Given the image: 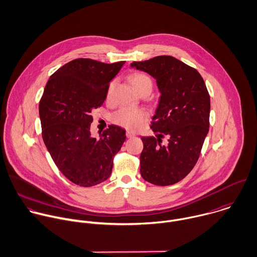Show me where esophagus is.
Here are the masks:
<instances>
[{"label": "esophagus", "instance_id": "obj_1", "mask_svg": "<svg viewBox=\"0 0 257 257\" xmlns=\"http://www.w3.org/2000/svg\"><path fill=\"white\" fill-rule=\"evenodd\" d=\"M126 136H127V138H133V137L136 136V134L133 131H127Z\"/></svg>", "mask_w": 257, "mask_h": 257}]
</instances>
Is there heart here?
Returning <instances> with one entry per match:
<instances>
[{"label":"heart","instance_id":"heart-1","mask_svg":"<svg viewBox=\"0 0 257 257\" xmlns=\"http://www.w3.org/2000/svg\"><path fill=\"white\" fill-rule=\"evenodd\" d=\"M129 81L136 93H138L142 90L151 91V89H152L151 79L143 73H135V74L131 75ZM111 88H112V85L110 86V88L108 90V96L110 94ZM145 118H146L145 112L140 109L123 108V109L119 110L114 115V121L117 124L127 128V129H131V130L139 128L144 123Z\"/></svg>","mask_w":257,"mask_h":257}]
</instances>
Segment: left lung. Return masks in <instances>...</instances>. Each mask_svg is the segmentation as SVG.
<instances>
[{"mask_svg": "<svg viewBox=\"0 0 257 257\" xmlns=\"http://www.w3.org/2000/svg\"><path fill=\"white\" fill-rule=\"evenodd\" d=\"M131 68L152 76L160 93L151 122L156 135L141 137V176L159 186L177 183L195 166L209 130L206 85L197 70L172 56L133 62Z\"/></svg>", "mask_w": 257, "mask_h": 257, "instance_id": "1", "label": "left lung"}]
</instances>
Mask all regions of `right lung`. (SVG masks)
Returning <instances> with one entry per match:
<instances>
[{"mask_svg":"<svg viewBox=\"0 0 257 257\" xmlns=\"http://www.w3.org/2000/svg\"><path fill=\"white\" fill-rule=\"evenodd\" d=\"M124 64L76 59L58 69L45 87L39 104L44 143L59 170L79 186L107 180L126 139V131L116 125L99 139L90 132L91 112L106 100L109 83Z\"/></svg>","mask_w":257,"mask_h":257,"instance_id":"right-lung-1","label":"right lung"}]
</instances>
